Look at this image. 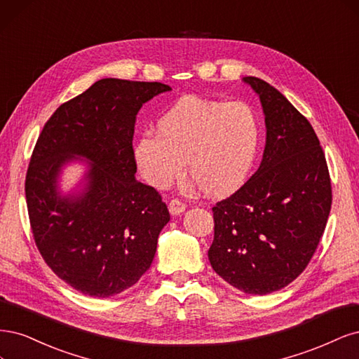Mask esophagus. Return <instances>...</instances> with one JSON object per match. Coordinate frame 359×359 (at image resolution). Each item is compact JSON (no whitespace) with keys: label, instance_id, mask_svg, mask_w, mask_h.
Returning a JSON list of instances; mask_svg holds the SVG:
<instances>
[{"label":"esophagus","instance_id":"34e87169","mask_svg":"<svg viewBox=\"0 0 359 359\" xmlns=\"http://www.w3.org/2000/svg\"><path fill=\"white\" fill-rule=\"evenodd\" d=\"M168 209H170V213L171 215H180L182 212H184V209H187V204H184L182 200L179 198H172L170 203H168Z\"/></svg>","mask_w":359,"mask_h":359}]
</instances>
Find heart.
<instances>
[{
	"instance_id": "b5f03b06",
	"label": "heart",
	"mask_w": 359,
	"mask_h": 359,
	"mask_svg": "<svg viewBox=\"0 0 359 359\" xmlns=\"http://www.w3.org/2000/svg\"><path fill=\"white\" fill-rule=\"evenodd\" d=\"M261 119L248 102L184 97L135 146L144 179L165 188L188 164L189 176L210 196H225L248 180L261 143Z\"/></svg>"
}]
</instances>
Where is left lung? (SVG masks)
I'll use <instances>...</instances> for the list:
<instances>
[{"label":"left lung","instance_id":"1","mask_svg":"<svg viewBox=\"0 0 359 359\" xmlns=\"http://www.w3.org/2000/svg\"><path fill=\"white\" fill-rule=\"evenodd\" d=\"M259 95L267 143L258 171L213 205V270L246 294L265 295L302 274L331 210L325 154L310 122L279 90L245 77Z\"/></svg>","mask_w":359,"mask_h":359}]
</instances>
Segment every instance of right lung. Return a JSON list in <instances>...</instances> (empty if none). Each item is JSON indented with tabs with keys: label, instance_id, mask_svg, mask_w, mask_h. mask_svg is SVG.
<instances>
[{
	"label": "right lung",
	"instance_id": "obj_1",
	"mask_svg": "<svg viewBox=\"0 0 359 359\" xmlns=\"http://www.w3.org/2000/svg\"><path fill=\"white\" fill-rule=\"evenodd\" d=\"M159 82L101 79L61 104L43 126L25 179L34 241L49 269L76 291L106 298L149 270L170 221L161 194L134 179V123ZM74 154L93 161L87 192L61 199L55 177Z\"/></svg>",
	"mask_w": 359,
	"mask_h": 359
}]
</instances>
